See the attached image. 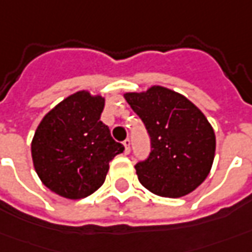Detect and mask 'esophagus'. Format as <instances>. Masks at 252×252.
<instances>
[{
	"instance_id": "34e87169",
	"label": "esophagus",
	"mask_w": 252,
	"mask_h": 252,
	"mask_svg": "<svg viewBox=\"0 0 252 252\" xmlns=\"http://www.w3.org/2000/svg\"><path fill=\"white\" fill-rule=\"evenodd\" d=\"M123 145H125V154L127 155V154L130 152V140H129V138L123 141Z\"/></svg>"
}]
</instances>
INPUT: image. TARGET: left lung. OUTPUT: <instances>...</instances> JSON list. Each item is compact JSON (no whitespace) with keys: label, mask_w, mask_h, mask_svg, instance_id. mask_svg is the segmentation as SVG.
Returning <instances> with one entry per match:
<instances>
[{"label":"left lung","mask_w":252,"mask_h":252,"mask_svg":"<svg viewBox=\"0 0 252 252\" xmlns=\"http://www.w3.org/2000/svg\"><path fill=\"white\" fill-rule=\"evenodd\" d=\"M123 97L151 137V155L136 164L138 181L162 197L193 192L210 174L216 156V133L209 119L181 93L159 85Z\"/></svg>","instance_id":"8db88e82"}]
</instances>
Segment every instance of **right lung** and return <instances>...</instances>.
<instances>
[{
	"label": "right lung",
	"instance_id": "1",
	"mask_svg": "<svg viewBox=\"0 0 252 252\" xmlns=\"http://www.w3.org/2000/svg\"><path fill=\"white\" fill-rule=\"evenodd\" d=\"M105 97L79 90L43 116L31 141L39 180L53 193L78 200L105 181L109 162L125 151L100 121Z\"/></svg>",
	"mask_w": 252,
	"mask_h": 252
}]
</instances>
